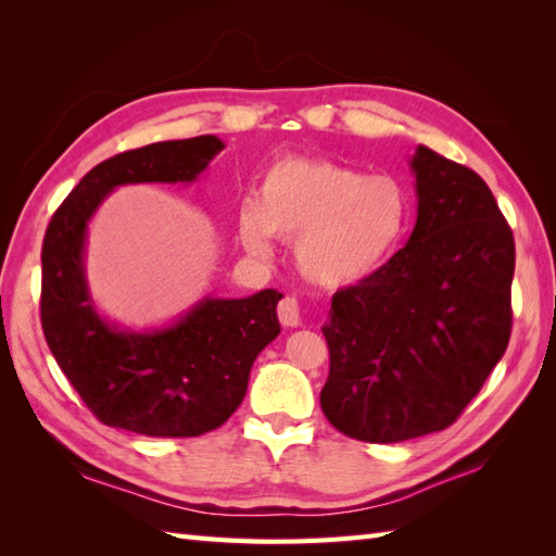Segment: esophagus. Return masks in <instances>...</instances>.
<instances>
[{"mask_svg":"<svg viewBox=\"0 0 556 556\" xmlns=\"http://www.w3.org/2000/svg\"><path fill=\"white\" fill-rule=\"evenodd\" d=\"M277 315H279V323L285 327H299L301 325L299 301L293 296H285L277 305Z\"/></svg>","mask_w":556,"mask_h":556,"instance_id":"obj_1","label":"esophagus"}]
</instances>
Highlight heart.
<instances>
[{"mask_svg": "<svg viewBox=\"0 0 556 556\" xmlns=\"http://www.w3.org/2000/svg\"><path fill=\"white\" fill-rule=\"evenodd\" d=\"M410 200L392 176L315 157H281L260 176L255 203L239 212L245 251L265 255L271 233L293 239L301 275L344 289L368 279L396 253L408 229Z\"/></svg>", "mask_w": 556, "mask_h": 556, "instance_id": "1", "label": "heart"}]
</instances>
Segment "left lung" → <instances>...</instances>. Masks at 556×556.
Returning a JSON list of instances; mask_svg holds the SVG:
<instances>
[{"label": "left lung", "mask_w": 556, "mask_h": 556, "mask_svg": "<svg viewBox=\"0 0 556 556\" xmlns=\"http://www.w3.org/2000/svg\"><path fill=\"white\" fill-rule=\"evenodd\" d=\"M418 219L368 279L339 289L323 334L320 406L361 442L448 428L509 346L516 245L480 176L418 146Z\"/></svg>", "instance_id": "obj_1"}]
</instances>
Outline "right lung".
Here are the masks:
<instances>
[{
  "label": "right lung",
  "mask_w": 556,
  "mask_h": 556,
  "mask_svg": "<svg viewBox=\"0 0 556 556\" xmlns=\"http://www.w3.org/2000/svg\"><path fill=\"white\" fill-rule=\"evenodd\" d=\"M224 148L217 136L164 140L92 167L56 207L42 241V332L92 416L148 437H198L241 406L253 361L279 334L277 289L203 299L172 327L124 332L88 293L86 229L124 184H191Z\"/></svg>",
  "instance_id": "obj_1"
}]
</instances>
